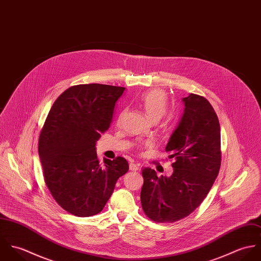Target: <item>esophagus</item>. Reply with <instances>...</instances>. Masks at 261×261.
<instances>
[{
  "label": "esophagus",
  "instance_id": "1",
  "mask_svg": "<svg viewBox=\"0 0 261 261\" xmlns=\"http://www.w3.org/2000/svg\"><path fill=\"white\" fill-rule=\"evenodd\" d=\"M129 170L130 171H138L139 170V165H137L135 163H130L129 164Z\"/></svg>",
  "mask_w": 261,
  "mask_h": 261
}]
</instances>
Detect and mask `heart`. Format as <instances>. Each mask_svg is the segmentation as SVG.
I'll list each match as a JSON object with an SVG mask.
<instances>
[{
  "label": "heart",
  "mask_w": 261,
  "mask_h": 261,
  "mask_svg": "<svg viewBox=\"0 0 261 261\" xmlns=\"http://www.w3.org/2000/svg\"><path fill=\"white\" fill-rule=\"evenodd\" d=\"M139 105L151 121L160 120L168 108V96L161 89H151L143 93L139 99Z\"/></svg>",
  "instance_id": "1"
}]
</instances>
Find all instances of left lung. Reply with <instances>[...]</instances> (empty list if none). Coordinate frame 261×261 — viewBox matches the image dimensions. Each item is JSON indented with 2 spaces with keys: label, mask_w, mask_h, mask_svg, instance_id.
<instances>
[{
  "label": "left lung",
  "mask_w": 261,
  "mask_h": 261,
  "mask_svg": "<svg viewBox=\"0 0 261 261\" xmlns=\"http://www.w3.org/2000/svg\"><path fill=\"white\" fill-rule=\"evenodd\" d=\"M184 113L166 151L175 159L170 177L159 178L144 168L142 207L154 222H176L190 215L206 198L221 166L220 124L216 112L203 96L183 98Z\"/></svg>",
  "instance_id": "obj_1"
}]
</instances>
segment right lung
Returning a JSON list of instances; mask_svg holds the SVG:
<instances>
[{
	"instance_id": "right-lung-1",
	"label": "right lung",
	"mask_w": 261,
	"mask_h": 261,
	"mask_svg": "<svg viewBox=\"0 0 261 261\" xmlns=\"http://www.w3.org/2000/svg\"><path fill=\"white\" fill-rule=\"evenodd\" d=\"M124 89L97 83L71 86L55 100L41 130L38 151L45 183L58 205L75 216L99 213L128 171L124 158L105 159L101 166L95 151Z\"/></svg>"
}]
</instances>
